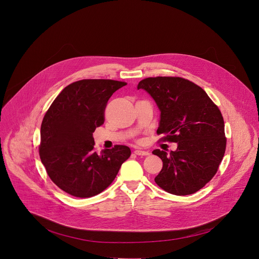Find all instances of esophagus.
Listing matches in <instances>:
<instances>
[{
    "label": "esophagus",
    "mask_w": 259,
    "mask_h": 259,
    "mask_svg": "<svg viewBox=\"0 0 259 259\" xmlns=\"http://www.w3.org/2000/svg\"><path fill=\"white\" fill-rule=\"evenodd\" d=\"M134 153L136 155H140V156H144V155H149V152L148 151H145V150H140V149H136L134 151Z\"/></svg>",
    "instance_id": "obj_1"
}]
</instances>
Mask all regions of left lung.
<instances>
[{
  "label": "left lung",
  "mask_w": 259,
  "mask_h": 259,
  "mask_svg": "<svg viewBox=\"0 0 259 259\" xmlns=\"http://www.w3.org/2000/svg\"><path fill=\"white\" fill-rule=\"evenodd\" d=\"M137 89L146 91L160 111L157 134L178 144L169 154L152 151L163 162L155 183L177 196L198 192L216 175L225 153L224 120L219 108L202 88L182 77H147Z\"/></svg>",
  "instance_id": "left-lung-1"
}]
</instances>
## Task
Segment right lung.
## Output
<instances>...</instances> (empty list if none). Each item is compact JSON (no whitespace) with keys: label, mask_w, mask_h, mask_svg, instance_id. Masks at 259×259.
Returning <instances> with one entry per match:
<instances>
[{"label":"right lung","mask_w":259,"mask_h":259,"mask_svg":"<svg viewBox=\"0 0 259 259\" xmlns=\"http://www.w3.org/2000/svg\"><path fill=\"white\" fill-rule=\"evenodd\" d=\"M124 81L81 79L65 87L46 112L40 129L39 155L51 181L77 198L94 197L115 180L131 155L125 145L94 150L93 133L105 121L111 96Z\"/></svg>","instance_id":"right-lung-1"}]
</instances>
